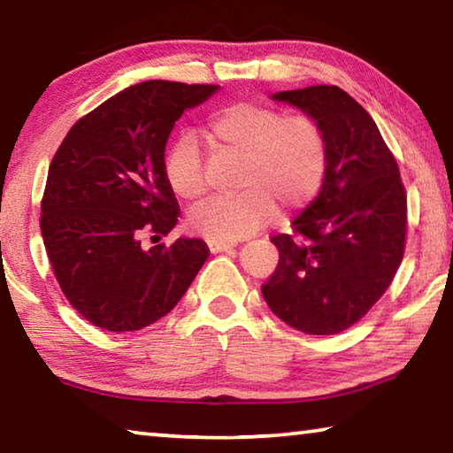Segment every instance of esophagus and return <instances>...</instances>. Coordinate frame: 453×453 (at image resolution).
<instances>
[{
  "label": "esophagus",
  "mask_w": 453,
  "mask_h": 453,
  "mask_svg": "<svg viewBox=\"0 0 453 453\" xmlns=\"http://www.w3.org/2000/svg\"><path fill=\"white\" fill-rule=\"evenodd\" d=\"M208 245H210V250L213 251V254H219V251H227V250L235 248L234 242H221V240H210Z\"/></svg>",
  "instance_id": "1"
}]
</instances>
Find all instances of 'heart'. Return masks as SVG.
Wrapping results in <instances>:
<instances>
[{
  "label": "heart",
  "instance_id": "heart-1",
  "mask_svg": "<svg viewBox=\"0 0 453 453\" xmlns=\"http://www.w3.org/2000/svg\"><path fill=\"white\" fill-rule=\"evenodd\" d=\"M208 132L218 150L242 157L235 180L242 191L197 205L188 218L191 232L208 240H242L270 224L278 205L286 213L297 211L318 196L327 162L318 121L242 102L213 113ZM164 172L178 197L191 202L205 194L208 181L194 135L172 145Z\"/></svg>",
  "mask_w": 453,
  "mask_h": 453
}]
</instances>
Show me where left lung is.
Segmentation results:
<instances>
[{"label":"left lung","instance_id":"1","mask_svg":"<svg viewBox=\"0 0 453 453\" xmlns=\"http://www.w3.org/2000/svg\"><path fill=\"white\" fill-rule=\"evenodd\" d=\"M272 99L318 121L327 162L319 194L291 221L294 237H272L280 262L264 300L303 334H340L386 294L402 264L408 197L400 170L370 113L337 86Z\"/></svg>","mask_w":453,"mask_h":453}]
</instances>
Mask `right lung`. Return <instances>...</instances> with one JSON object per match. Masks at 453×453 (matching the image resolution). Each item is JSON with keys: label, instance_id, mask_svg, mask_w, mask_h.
I'll list each match as a JSON object with an SVG mask.
<instances>
[{"label": "right lung", "instance_id": "add662e5", "mask_svg": "<svg viewBox=\"0 0 453 453\" xmlns=\"http://www.w3.org/2000/svg\"><path fill=\"white\" fill-rule=\"evenodd\" d=\"M219 86L151 80L126 88L61 142L42 199V235L61 291L107 332L153 324L186 294L210 256L196 237L167 235L180 205L167 186L165 145L181 113Z\"/></svg>", "mask_w": 453, "mask_h": 453}]
</instances>
